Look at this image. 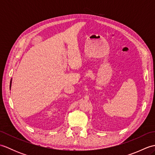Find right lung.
Returning <instances> with one entry per match:
<instances>
[{
	"instance_id": "1",
	"label": "right lung",
	"mask_w": 155,
	"mask_h": 155,
	"mask_svg": "<svg viewBox=\"0 0 155 155\" xmlns=\"http://www.w3.org/2000/svg\"><path fill=\"white\" fill-rule=\"evenodd\" d=\"M11 84H12V78H11V83H10V89H11Z\"/></svg>"
}]
</instances>
